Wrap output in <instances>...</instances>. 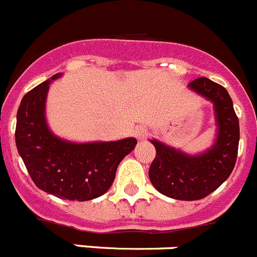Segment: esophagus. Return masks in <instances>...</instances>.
<instances>
[{
  "mask_svg": "<svg viewBox=\"0 0 257 257\" xmlns=\"http://www.w3.org/2000/svg\"><path fill=\"white\" fill-rule=\"evenodd\" d=\"M133 134H134V137L138 139V141H144L147 137V134H148V132H147V129L144 128V126H137V128L134 129Z\"/></svg>",
  "mask_w": 257,
  "mask_h": 257,
  "instance_id": "1",
  "label": "esophagus"
}]
</instances>
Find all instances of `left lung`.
<instances>
[{
	"label": "left lung",
	"mask_w": 257,
	"mask_h": 257,
	"mask_svg": "<svg viewBox=\"0 0 257 257\" xmlns=\"http://www.w3.org/2000/svg\"><path fill=\"white\" fill-rule=\"evenodd\" d=\"M193 93L213 104L216 138L212 146L197 154L149 139L157 156L149 168V179L162 195L179 201L205 198L230 177L237 158L240 125L227 90L207 78L188 84Z\"/></svg>",
	"instance_id": "8db88e82"
}]
</instances>
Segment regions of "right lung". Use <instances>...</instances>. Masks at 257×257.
<instances>
[{
  "instance_id": "1",
  "label": "right lung",
  "mask_w": 257,
  "mask_h": 257,
  "mask_svg": "<svg viewBox=\"0 0 257 257\" xmlns=\"http://www.w3.org/2000/svg\"><path fill=\"white\" fill-rule=\"evenodd\" d=\"M61 75L56 74L22 98L16 147L40 189L62 200L90 201L110 188L119 163L136 148L137 139L78 143L52 133L46 119V98L50 84Z\"/></svg>"
}]
</instances>
